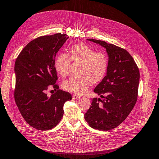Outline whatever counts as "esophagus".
Here are the masks:
<instances>
[{
	"instance_id": "esophagus-1",
	"label": "esophagus",
	"mask_w": 159,
	"mask_h": 159,
	"mask_svg": "<svg viewBox=\"0 0 159 159\" xmlns=\"http://www.w3.org/2000/svg\"><path fill=\"white\" fill-rule=\"evenodd\" d=\"M81 98V96L79 95H77V94H74L73 95V98L74 99H80Z\"/></svg>"
}]
</instances>
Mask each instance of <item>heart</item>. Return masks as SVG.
<instances>
[{"mask_svg":"<svg viewBox=\"0 0 159 159\" xmlns=\"http://www.w3.org/2000/svg\"><path fill=\"white\" fill-rule=\"evenodd\" d=\"M79 62L77 68L78 74L72 75L66 80L63 88L71 93L82 94L87 91L90 85L98 83L106 74L108 67L107 57L103 53H95L89 47L83 44L72 46L70 57L62 54L57 57L54 62L56 71L61 76L69 74L70 62Z\"/></svg>","mask_w":159,"mask_h":159,"instance_id":"b5f03b06","label":"heart"}]
</instances>
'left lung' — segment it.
Returning a JSON list of instances; mask_svg holds the SVG:
<instances>
[{
    "label": "left lung",
    "instance_id": "obj_1",
    "mask_svg": "<svg viewBox=\"0 0 159 159\" xmlns=\"http://www.w3.org/2000/svg\"><path fill=\"white\" fill-rule=\"evenodd\" d=\"M88 40L105 48L109 60L106 75L94 89V92L103 99L93 98L84 117L91 127L109 131L122 123L133 109L140 74L127 50L105 41Z\"/></svg>",
    "mask_w": 159,
    "mask_h": 159
}]
</instances>
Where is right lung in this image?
<instances>
[{"label":"right lung","instance_id":"1","mask_svg":"<svg viewBox=\"0 0 159 159\" xmlns=\"http://www.w3.org/2000/svg\"><path fill=\"white\" fill-rule=\"evenodd\" d=\"M69 37L57 33L33 40L24 48L15 61L14 99L22 117L33 128L46 131L55 127L64 115V105L71 95L59 89L54 68L57 52ZM52 85L57 92L46 91Z\"/></svg>","mask_w":159,"mask_h":159}]
</instances>
